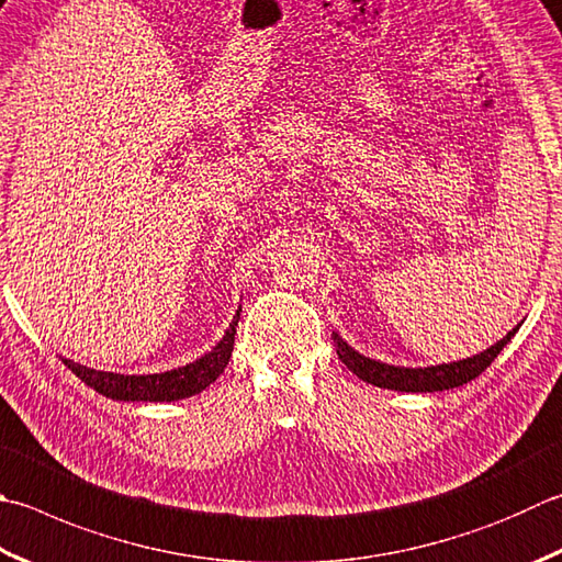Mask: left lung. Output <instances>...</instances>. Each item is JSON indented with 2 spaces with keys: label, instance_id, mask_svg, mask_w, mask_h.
Returning <instances> with one entry per match:
<instances>
[{
  "label": "left lung",
  "instance_id": "left-lung-1",
  "mask_svg": "<svg viewBox=\"0 0 562 562\" xmlns=\"http://www.w3.org/2000/svg\"><path fill=\"white\" fill-rule=\"evenodd\" d=\"M518 325L514 330L502 337L499 342L492 345L484 352L460 359V362H450V364H438V367H423V369H411V367H391L384 362H376V359H369L364 355L355 352L340 335L333 333L335 337V347H337V357L342 359L345 367L349 372L357 374L367 384H374L381 389H394V391H442V389H454L472 381L474 376H480L486 367H490L496 355L502 352L504 345L512 340L516 335Z\"/></svg>",
  "mask_w": 562,
  "mask_h": 562
}]
</instances>
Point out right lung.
Here are the masks:
<instances>
[{"label": "right lung", "instance_id": "obj_1", "mask_svg": "<svg viewBox=\"0 0 562 562\" xmlns=\"http://www.w3.org/2000/svg\"><path fill=\"white\" fill-rule=\"evenodd\" d=\"M239 323V311L232 317L229 330L225 337L210 349L207 355L195 359L193 364L171 369V372L164 374H142V376H130V374H116V372H100V369L82 367L72 359H63L72 374L82 379L90 389L98 391V394L116 398V401H178L195 396L200 391L207 389L213 381L225 372V367L232 357V349H235V333Z\"/></svg>", "mask_w": 562, "mask_h": 562}]
</instances>
